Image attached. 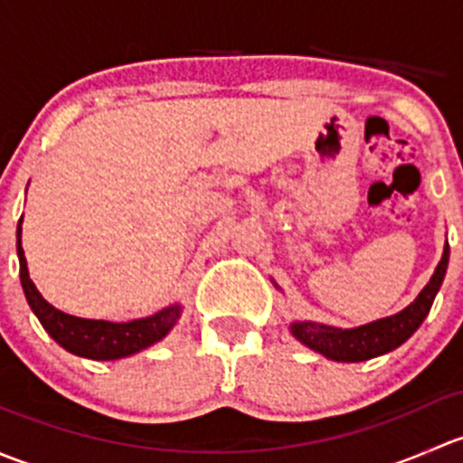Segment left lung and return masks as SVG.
I'll return each mask as SVG.
<instances>
[{"mask_svg": "<svg viewBox=\"0 0 463 463\" xmlns=\"http://www.w3.org/2000/svg\"><path fill=\"white\" fill-rule=\"evenodd\" d=\"M448 258H450V246L446 241L443 258L439 261L430 282L426 284V288L419 293L412 305L405 307L396 316L356 326V329H338V326L320 325V322H293V335L331 361L358 363L392 352L399 345H403L430 314L434 296H437L443 275H446Z\"/></svg>", "mask_w": 463, "mask_h": 463, "instance_id": "left-lung-1", "label": "left lung"}]
</instances>
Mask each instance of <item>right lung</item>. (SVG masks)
I'll use <instances>...</instances> for the list:
<instances>
[{
    "label": "right lung",
    "mask_w": 463,
    "mask_h": 463,
    "mask_svg": "<svg viewBox=\"0 0 463 463\" xmlns=\"http://www.w3.org/2000/svg\"><path fill=\"white\" fill-rule=\"evenodd\" d=\"M22 223V219H20ZM22 226H17V258H20V279L24 296L29 300L33 314L42 322L51 338L62 345L67 352L78 356L93 358V361H116V358L129 356L141 349L149 347L161 340L172 329L181 314V307H167L149 318L132 322H107V320H85L76 318L51 307L35 284L31 282L29 269H26L24 249H22Z\"/></svg>",
    "instance_id": "add662e5"
}]
</instances>
